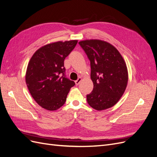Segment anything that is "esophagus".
Masks as SVG:
<instances>
[{
  "mask_svg": "<svg viewBox=\"0 0 157 157\" xmlns=\"http://www.w3.org/2000/svg\"><path fill=\"white\" fill-rule=\"evenodd\" d=\"M81 80H82V78L79 77V78L75 81V84H76V85H78L79 83H80V82H81Z\"/></svg>",
  "mask_w": 157,
  "mask_h": 157,
  "instance_id": "esophagus-1",
  "label": "esophagus"
}]
</instances>
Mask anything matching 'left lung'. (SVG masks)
Wrapping results in <instances>:
<instances>
[{"instance_id":"8db88e82","label":"left lung","mask_w":157,"mask_h":157,"mask_svg":"<svg viewBox=\"0 0 157 157\" xmlns=\"http://www.w3.org/2000/svg\"><path fill=\"white\" fill-rule=\"evenodd\" d=\"M90 61L92 92L87 95L90 107L98 111L112 107L124 93L128 80L126 64L120 52L109 42L90 39L80 41Z\"/></svg>"}]
</instances>
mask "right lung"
<instances>
[{"label": "right lung", "instance_id": "right-lung-1", "mask_svg": "<svg viewBox=\"0 0 157 157\" xmlns=\"http://www.w3.org/2000/svg\"><path fill=\"white\" fill-rule=\"evenodd\" d=\"M77 40L58 41L38 49L31 57L25 73V82L33 98L48 111L64 105L75 83L65 76L64 59L77 44Z\"/></svg>", "mask_w": 157, "mask_h": 157}]
</instances>
